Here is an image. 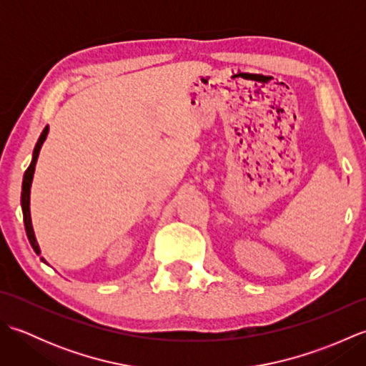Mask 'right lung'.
Here are the masks:
<instances>
[{
    "mask_svg": "<svg viewBox=\"0 0 366 366\" xmlns=\"http://www.w3.org/2000/svg\"><path fill=\"white\" fill-rule=\"evenodd\" d=\"M46 132L49 129H44V132L39 137L36 147H34V152H33V160H31L28 169L25 171V176H23V184H21V209H23V222H25V229H26V236L31 247H33V250L39 254L41 250H39V245L36 242V237H34V231H33V224H31V215H29V189H31V182H33V174H34V168H36V162L39 157V151H41V146L44 143V139L46 137ZM44 261V258H41Z\"/></svg>",
    "mask_w": 366,
    "mask_h": 366,
    "instance_id": "1",
    "label": "right lung"
}]
</instances>
